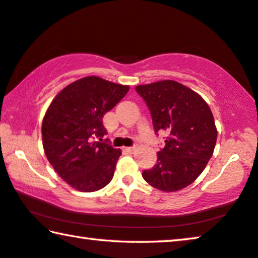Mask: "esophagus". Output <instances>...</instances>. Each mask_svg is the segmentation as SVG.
Instances as JSON below:
<instances>
[{
    "label": "esophagus",
    "mask_w": 258,
    "mask_h": 258,
    "mask_svg": "<svg viewBox=\"0 0 258 258\" xmlns=\"http://www.w3.org/2000/svg\"><path fill=\"white\" fill-rule=\"evenodd\" d=\"M125 151L127 153H133L136 151V147H134V146H132V147H125Z\"/></svg>",
    "instance_id": "1"
}]
</instances>
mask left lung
<instances>
[{"label":"left lung","instance_id":"left-lung-1","mask_svg":"<svg viewBox=\"0 0 258 258\" xmlns=\"http://www.w3.org/2000/svg\"><path fill=\"white\" fill-rule=\"evenodd\" d=\"M146 102L156 134L167 131L156 164L142 177L155 189L174 192L194 182L213 155L217 127L210 106L197 92L166 80L136 87Z\"/></svg>","mask_w":258,"mask_h":258}]
</instances>
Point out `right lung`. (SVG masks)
Here are the masks:
<instances>
[{
    "label": "right lung",
    "mask_w": 258,
    "mask_h": 258,
    "mask_svg": "<svg viewBox=\"0 0 258 258\" xmlns=\"http://www.w3.org/2000/svg\"><path fill=\"white\" fill-rule=\"evenodd\" d=\"M128 86L97 76L80 79L61 90L41 126L46 157L63 180L82 192L101 190L113 177L121 151L111 146L104 114L127 94Z\"/></svg>",
    "instance_id": "1"
}]
</instances>
